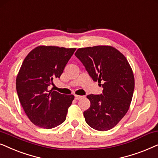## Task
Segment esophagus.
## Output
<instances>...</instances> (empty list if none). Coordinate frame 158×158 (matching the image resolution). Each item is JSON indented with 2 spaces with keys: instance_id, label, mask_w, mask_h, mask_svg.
<instances>
[{
  "instance_id": "esophagus-1",
  "label": "esophagus",
  "mask_w": 158,
  "mask_h": 158,
  "mask_svg": "<svg viewBox=\"0 0 158 158\" xmlns=\"http://www.w3.org/2000/svg\"><path fill=\"white\" fill-rule=\"evenodd\" d=\"M74 98L76 100H79V99H81L82 98V96H80V95H77V94H75L74 95Z\"/></svg>"
}]
</instances>
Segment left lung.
I'll return each instance as SVG.
<instances>
[{
  "instance_id": "obj_1",
  "label": "left lung",
  "mask_w": 158,
  "mask_h": 158,
  "mask_svg": "<svg viewBox=\"0 0 158 158\" xmlns=\"http://www.w3.org/2000/svg\"><path fill=\"white\" fill-rule=\"evenodd\" d=\"M75 56L94 81L103 83L102 94H89L87 123L98 131L115 127L129 110L134 90L133 71L124 56L111 46L79 48Z\"/></svg>"
}]
</instances>
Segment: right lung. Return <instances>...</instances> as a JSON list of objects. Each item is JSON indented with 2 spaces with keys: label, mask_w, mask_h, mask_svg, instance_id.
Listing matches in <instances>:
<instances>
[{
  "label": "right lung",
  "mask_w": 158,
  "mask_h": 158,
  "mask_svg": "<svg viewBox=\"0 0 158 158\" xmlns=\"http://www.w3.org/2000/svg\"><path fill=\"white\" fill-rule=\"evenodd\" d=\"M76 48L38 46L24 58L16 80L20 103L29 119L43 129H52L64 122L74 96L48 87L60 78Z\"/></svg>",
  "instance_id": "add662e5"
}]
</instances>
